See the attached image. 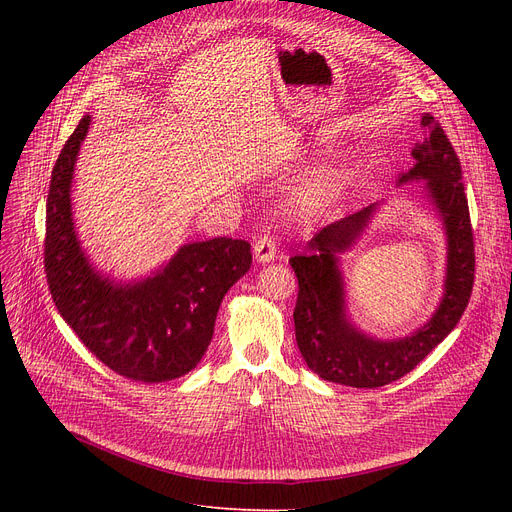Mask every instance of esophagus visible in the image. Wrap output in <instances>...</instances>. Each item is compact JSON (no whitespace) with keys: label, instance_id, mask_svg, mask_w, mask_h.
<instances>
[{"label":"esophagus","instance_id":"esophagus-1","mask_svg":"<svg viewBox=\"0 0 512 512\" xmlns=\"http://www.w3.org/2000/svg\"><path fill=\"white\" fill-rule=\"evenodd\" d=\"M253 255L257 263H270L276 257V242L272 240V236H261L255 240L253 245Z\"/></svg>","mask_w":512,"mask_h":512}]
</instances>
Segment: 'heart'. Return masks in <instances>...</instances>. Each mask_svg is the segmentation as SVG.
<instances>
[{
  "label": "heart",
  "mask_w": 512,
  "mask_h": 512,
  "mask_svg": "<svg viewBox=\"0 0 512 512\" xmlns=\"http://www.w3.org/2000/svg\"><path fill=\"white\" fill-rule=\"evenodd\" d=\"M340 188V176L332 170L317 174L307 180L288 201V211L294 220L307 222L317 211L324 209Z\"/></svg>",
  "instance_id": "b5f03b06"
}]
</instances>
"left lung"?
<instances>
[{
  "instance_id": "left-lung-1",
  "label": "left lung",
  "mask_w": 512,
  "mask_h": 512,
  "mask_svg": "<svg viewBox=\"0 0 512 512\" xmlns=\"http://www.w3.org/2000/svg\"><path fill=\"white\" fill-rule=\"evenodd\" d=\"M425 139L415 143V164L398 174L396 186L421 182V195L434 207L446 236V276L442 299L425 324L402 338H375L348 315L340 255L351 251L369 228L382 203L319 230L305 253L290 257L299 278L294 330L307 367L321 380L353 388H380L415 369L459 324L475 276L473 230L456 157L442 126L423 114Z\"/></svg>"
}]
</instances>
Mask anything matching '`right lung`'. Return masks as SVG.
<instances>
[{
    "mask_svg": "<svg viewBox=\"0 0 512 512\" xmlns=\"http://www.w3.org/2000/svg\"><path fill=\"white\" fill-rule=\"evenodd\" d=\"M91 116L78 122L51 172L45 274L53 303L89 351L134 382H170L197 367L224 294L251 267L247 240L218 236L182 245L145 278L99 272L78 238L72 180Z\"/></svg>",
    "mask_w": 512,
    "mask_h": 512,
    "instance_id": "1",
    "label": "right lung"
}]
</instances>
